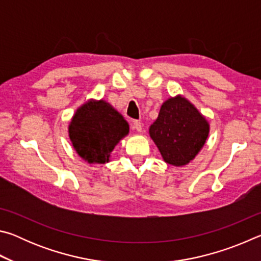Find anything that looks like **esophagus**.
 <instances>
[{
    "instance_id": "1",
    "label": "esophagus",
    "mask_w": 261,
    "mask_h": 261,
    "mask_svg": "<svg viewBox=\"0 0 261 261\" xmlns=\"http://www.w3.org/2000/svg\"><path fill=\"white\" fill-rule=\"evenodd\" d=\"M132 129H135L137 132H141V129H143V125L139 121H134L132 123Z\"/></svg>"
}]
</instances>
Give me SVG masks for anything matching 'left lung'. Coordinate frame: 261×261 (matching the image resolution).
I'll return each mask as SVG.
<instances>
[{
  "label": "left lung",
  "instance_id": "left-lung-1",
  "mask_svg": "<svg viewBox=\"0 0 261 261\" xmlns=\"http://www.w3.org/2000/svg\"><path fill=\"white\" fill-rule=\"evenodd\" d=\"M163 161L175 167L189 165L204 147L210 123L196 106L177 94L162 103L148 130Z\"/></svg>",
  "mask_w": 261,
  "mask_h": 261
}]
</instances>
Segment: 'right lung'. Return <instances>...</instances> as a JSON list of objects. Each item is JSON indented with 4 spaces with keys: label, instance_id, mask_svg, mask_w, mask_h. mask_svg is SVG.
Instances as JSON below:
<instances>
[{
    "label": "right lung",
    "instance_id": "add662e5",
    "mask_svg": "<svg viewBox=\"0 0 261 261\" xmlns=\"http://www.w3.org/2000/svg\"><path fill=\"white\" fill-rule=\"evenodd\" d=\"M72 147L84 161L101 165L129 135V123L103 99H90L74 112L68 126Z\"/></svg>",
    "mask_w": 261,
    "mask_h": 261
}]
</instances>
